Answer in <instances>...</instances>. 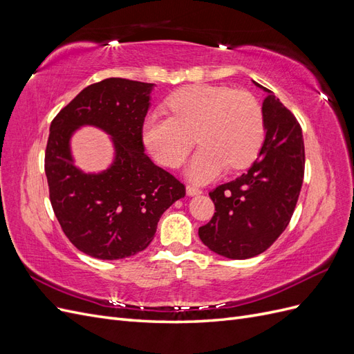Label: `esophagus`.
<instances>
[{
	"mask_svg": "<svg viewBox=\"0 0 354 354\" xmlns=\"http://www.w3.org/2000/svg\"><path fill=\"white\" fill-rule=\"evenodd\" d=\"M186 192H187V195H190V196L202 194V190L198 186H195V185H187L186 186Z\"/></svg>",
	"mask_w": 354,
	"mask_h": 354,
	"instance_id": "34e87169",
	"label": "esophagus"
}]
</instances>
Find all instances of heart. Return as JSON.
I'll return each instance as SVG.
<instances>
[{"label":"heart","mask_w":354,"mask_h":354,"mask_svg":"<svg viewBox=\"0 0 354 354\" xmlns=\"http://www.w3.org/2000/svg\"><path fill=\"white\" fill-rule=\"evenodd\" d=\"M173 116L151 113L143 124V140L158 162L176 168L195 145L202 146L189 176L208 181L226 167L241 169L254 162L266 137L261 104L252 94L226 85H190L168 99Z\"/></svg>","instance_id":"heart-1"}]
</instances>
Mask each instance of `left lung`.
<instances>
[{"label": "left lung", "mask_w": 354, "mask_h": 354, "mask_svg": "<svg viewBox=\"0 0 354 354\" xmlns=\"http://www.w3.org/2000/svg\"><path fill=\"white\" fill-rule=\"evenodd\" d=\"M261 88L267 97L260 155L245 174L209 192L216 212L199 227V238L211 251L233 260L259 255L281 236L304 178L301 127L270 90Z\"/></svg>", "instance_id": "left-lung-1"}]
</instances>
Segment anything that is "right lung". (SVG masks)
<instances>
[{
    "label": "right lung",
    "mask_w": 354,
    "mask_h": 354,
    "mask_svg": "<svg viewBox=\"0 0 354 354\" xmlns=\"http://www.w3.org/2000/svg\"><path fill=\"white\" fill-rule=\"evenodd\" d=\"M153 84L108 78L84 88L51 121L44 168L50 202L66 238L99 260L147 248L164 211L186 187L145 153L143 124ZM81 124L114 137L115 162L102 175L73 167L68 138Z\"/></svg>",
    "instance_id": "1"
}]
</instances>
